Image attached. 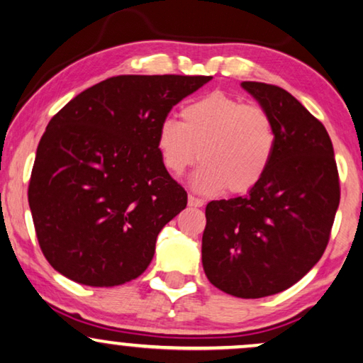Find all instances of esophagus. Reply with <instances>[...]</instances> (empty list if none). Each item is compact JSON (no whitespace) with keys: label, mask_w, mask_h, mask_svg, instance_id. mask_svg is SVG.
<instances>
[{"label":"esophagus","mask_w":363,"mask_h":363,"mask_svg":"<svg viewBox=\"0 0 363 363\" xmlns=\"http://www.w3.org/2000/svg\"><path fill=\"white\" fill-rule=\"evenodd\" d=\"M188 205L193 206V208H200V206L205 205V201H203L201 198H196V196H193V195H188Z\"/></svg>","instance_id":"obj_1"}]
</instances>
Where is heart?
<instances>
[{
  "label": "heart",
  "instance_id": "obj_1",
  "mask_svg": "<svg viewBox=\"0 0 363 363\" xmlns=\"http://www.w3.org/2000/svg\"><path fill=\"white\" fill-rule=\"evenodd\" d=\"M276 143L274 121L264 107L223 91L186 104L182 122L165 118L157 130L158 153L173 177L183 175L200 155L203 165L191 178L200 193L252 190L266 175Z\"/></svg>",
  "mask_w": 363,
  "mask_h": 363
}]
</instances>
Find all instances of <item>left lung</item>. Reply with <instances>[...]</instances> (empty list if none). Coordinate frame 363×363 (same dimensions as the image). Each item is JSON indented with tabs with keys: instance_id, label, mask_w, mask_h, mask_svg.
<instances>
[{
	"instance_id": "1",
	"label": "left lung",
	"mask_w": 363,
	"mask_h": 363,
	"mask_svg": "<svg viewBox=\"0 0 363 363\" xmlns=\"http://www.w3.org/2000/svg\"><path fill=\"white\" fill-rule=\"evenodd\" d=\"M241 86L271 113L276 150L247 195L208 203L201 261L218 289L257 299L296 284L324 255L340 183L320 121L284 89L251 81Z\"/></svg>"
}]
</instances>
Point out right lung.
I'll return each mask as SVG.
<instances>
[{
	"mask_svg": "<svg viewBox=\"0 0 363 363\" xmlns=\"http://www.w3.org/2000/svg\"><path fill=\"white\" fill-rule=\"evenodd\" d=\"M211 79L108 77L49 121L28 200L54 269L94 287L123 284L147 269L158 233L186 206L185 188L158 153V125Z\"/></svg>",
	"mask_w": 363,
	"mask_h": 363,
	"instance_id": "add662e5",
	"label": "right lung"
}]
</instances>
